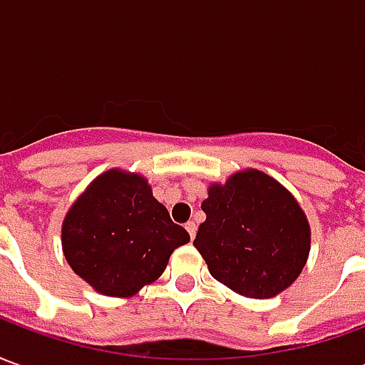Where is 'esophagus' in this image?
Returning a JSON list of instances; mask_svg holds the SVG:
<instances>
[{
    "label": "esophagus",
    "mask_w": 365,
    "mask_h": 365,
    "mask_svg": "<svg viewBox=\"0 0 365 365\" xmlns=\"http://www.w3.org/2000/svg\"><path fill=\"white\" fill-rule=\"evenodd\" d=\"M185 229H187L191 240H193V238H195V232H197V225H195V222H193V221L185 222Z\"/></svg>",
    "instance_id": "obj_1"
}]
</instances>
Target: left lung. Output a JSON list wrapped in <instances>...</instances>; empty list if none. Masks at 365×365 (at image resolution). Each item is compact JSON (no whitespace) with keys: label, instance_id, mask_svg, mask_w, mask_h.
I'll return each mask as SVG.
<instances>
[{"label":"left lung","instance_id":"8db88e82","mask_svg":"<svg viewBox=\"0 0 365 365\" xmlns=\"http://www.w3.org/2000/svg\"><path fill=\"white\" fill-rule=\"evenodd\" d=\"M193 246L217 282L245 297L269 299L305 268L311 229L295 197L260 170L213 183Z\"/></svg>","mask_w":365,"mask_h":365}]
</instances>
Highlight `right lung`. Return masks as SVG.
I'll use <instances>...</instances> for the list:
<instances>
[{
  "label": "right lung",
  "mask_w": 365,
  "mask_h": 365,
  "mask_svg": "<svg viewBox=\"0 0 365 365\" xmlns=\"http://www.w3.org/2000/svg\"><path fill=\"white\" fill-rule=\"evenodd\" d=\"M187 230L170 219L143 175L109 170L97 175L62 222L70 268L96 291L130 297L166 269Z\"/></svg>",
  "instance_id": "right-lung-1"
}]
</instances>
